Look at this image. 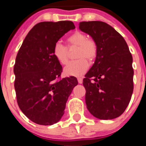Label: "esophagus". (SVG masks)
Listing matches in <instances>:
<instances>
[{"instance_id":"34e87169","label":"esophagus","mask_w":146,"mask_h":146,"mask_svg":"<svg viewBox=\"0 0 146 146\" xmlns=\"http://www.w3.org/2000/svg\"><path fill=\"white\" fill-rule=\"evenodd\" d=\"M77 80H78V82H79L80 84L82 83V78H81V77L77 78Z\"/></svg>"}]
</instances>
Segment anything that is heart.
<instances>
[{
	"mask_svg": "<svg viewBox=\"0 0 146 146\" xmlns=\"http://www.w3.org/2000/svg\"><path fill=\"white\" fill-rule=\"evenodd\" d=\"M67 43L70 47L77 46L76 60L70 62L64 68V73L68 76H80L84 74L89 69V60H92L96 57L98 47L96 42L90 38H87L86 34L81 32H76L67 38ZM53 55L60 64L65 65L68 62V50L60 42H57L53 48Z\"/></svg>",
	"mask_w": 146,
	"mask_h": 146,
	"instance_id": "b5f03b06",
	"label": "heart"
}]
</instances>
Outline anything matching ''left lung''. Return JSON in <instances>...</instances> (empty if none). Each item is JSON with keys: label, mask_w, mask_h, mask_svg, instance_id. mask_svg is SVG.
Segmentation results:
<instances>
[{"label": "left lung", "mask_w": 146, "mask_h": 146, "mask_svg": "<svg viewBox=\"0 0 146 146\" xmlns=\"http://www.w3.org/2000/svg\"><path fill=\"white\" fill-rule=\"evenodd\" d=\"M79 28L98 47L95 63L82 82L87 108L101 120L118 117L133 92V57L128 45L120 33L104 22H81Z\"/></svg>", "instance_id": "1"}]
</instances>
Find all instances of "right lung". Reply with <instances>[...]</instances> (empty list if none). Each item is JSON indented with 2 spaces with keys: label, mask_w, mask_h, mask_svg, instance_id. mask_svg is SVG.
Listing matches in <instances>:
<instances>
[{
  "label": "right lung",
  "mask_w": 146,
  "mask_h": 146,
  "mask_svg": "<svg viewBox=\"0 0 146 146\" xmlns=\"http://www.w3.org/2000/svg\"><path fill=\"white\" fill-rule=\"evenodd\" d=\"M74 29L71 21L39 23L29 32L18 51L13 68L17 103L37 124L58 122L78 84L74 76L60 79L63 69L52 52L55 43Z\"/></svg>",
  "instance_id": "add662e5"
}]
</instances>
